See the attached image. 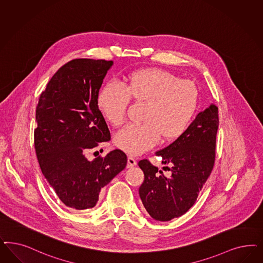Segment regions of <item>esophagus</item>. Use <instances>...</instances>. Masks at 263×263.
Segmentation results:
<instances>
[{"instance_id": "esophagus-1", "label": "esophagus", "mask_w": 263, "mask_h": 263, "mask_svg": "<svg viewBox=\"0 0 263 263\" xmlns=\"http://www.w3.org/2000/svg\"><path fill=\"white\" fill-rule=\"evenodd\" d=\"M135 165H136V159H134L133 157H128V158H127V168H129V167H133V166H135Z\"/></svg>"}]
</instances>
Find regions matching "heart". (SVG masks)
<instances>
[{
	"instance_id": "b5f03b06",
	"label": "heart",
	"mask_w": 263,
	"mask_h": 263,
	"mask_svg": "<svg viewBox=\"0 0 263 263\" xmlns=\"http://www.w3.org/2000/svg\"><path fill=\"white\" fill-rule=\"evenodd\" d=\"M198 90L191 80L179 79L168 70L146 68L132 71L118 84L107 83L98 93L97 103L104 119L114 127L127 118L130 100L145 103L141 124L120 129L114 141L122 151L140 155L158 144L183 136L195 118Z\"/></svg>"
}]
</instances>
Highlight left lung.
Wrapping results in <instances>:
<instances>
[{"label": "left lung", "instance_id": "8db88e82", "mask_svg": "<svg viewBox=\"0 0 263 263\" xmlns=\"http://www.w3.org/2000/svg\"><path fill=\"white\" fill-rule=\"evenodd\" d=\"M218 128V107L212 104L196 115L183 136L155 153L162 158L166 164L163 170H168L170 176L150 161H139L145 176L139 195L153 219L166 221L178 218L195 203L214 168Z\"/></svg>", "mask_w": 263, "mask_h": 263}]
</instances>
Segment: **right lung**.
Returning a JSON list of instances; mask_svg holds the SVG:
<instances>
[{"mask_svg": "<svg viewBox=\"0 0 263 263\" xmlns=\"http://www.w3.org/2000/svg\"><path fill=\"white\" fill-rule=\"evenodd\" d=\"M112 61L74 59L62 66L35 109V155L45 179L70 210L93 208L102 187L127 165L114 150L89 161L88 150L110 139L97 98Z\"/></svg>", "mask_w": 263, "mask_h": 263, "instance_id": "1", "label": "right lung"}]
</instances>
